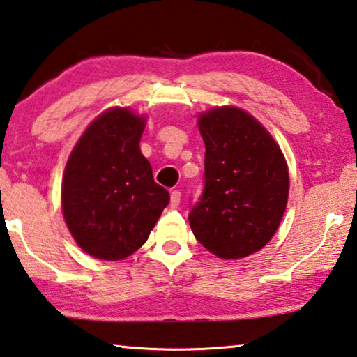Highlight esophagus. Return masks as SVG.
I'll use <instances>...</instances> for the list:
<instances>
[{
    "label": "esophagus",
    "instance_id": "34e87169",
    "mask_svg": "<svg viewBox=\"0 0 357 357\" xmlns=\"http://www.w3.org/2000/svg\"><path fill=\"white\" fill-rule=\"evenodd\" d=\"M180 199H182V195H180V191L178 190H174L171 192V206L174 208H177L178 204H180Z\"/></svg>",
    "mask_w": 357,
    "mask_h": 357
}]
</instances>
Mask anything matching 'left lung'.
<instances>
[{"instance_id":"8db88e82","label":"left lung","mask_w":357,"mask_h":357,"mask_svg":"<svg viewBox=\"0 0 357 357\" xmlns=\"http://www.w3.org/2000/svg\"><path fill=\"white\" fill-rule=\"evenodd\" d=\"M206 144L204 188L188 215L195 237L223 259L259 251L275 234L288 202L282 150L258 120L237 107L199 116Z\"/></svg>"}]
</instances>
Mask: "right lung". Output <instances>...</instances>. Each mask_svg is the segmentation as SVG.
<instances>
[{"mask_svg": "<svg viewBox=\"0 0 357 357\" xmlns=\"http://www.w3.org/2000/svg\"><path fill=\"white\" fill-rule=\"evenodd\" d=\"M144 126L128 109L107 110L82 134L64 169V220L98 259H123L142 247L171 199L140 153Z\"/></svg>", "mask_w": 357, "mask_h": 357, "instance_id": "right-lung-1", "label": "right lung"}]
</instances>
